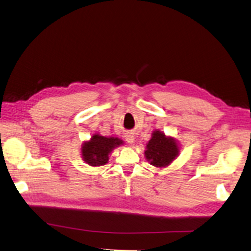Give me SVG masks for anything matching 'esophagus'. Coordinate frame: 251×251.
<instances>
[{"mask_svg":"<svg viewBox=\"0 0 251 251\" xmlns=\"http://www.w3.org/2000/svg\"><path fill=\"white\" fill-rule=\"evenodd\" d=\"M125 139H126V141L128 142V143H134V141H135V136L132 135V134H127L126 136H125Z\"/></svg>","mask_w":251,"mask_h":251,"instance_id":"obj_1","label":"esophagus"}]
</instances>
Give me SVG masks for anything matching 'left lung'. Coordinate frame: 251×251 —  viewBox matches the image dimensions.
<instances>
[{
  "instance_id": "obj_1",
  "label": "left lung",
  "mask_w": 251,
  "mask_h": 251,
  "mask_svg": "<svg viewBox=\"0 0 251 251\" xmlns=\"http://www.w3.org/2000/svg\"><path fill=\"white\" fill-rule=\"evenodd\" d=\"M179 142L174 137L166 136L162 130L155 129L147 143L145 156L154 167L165 168L179 156Z\"/></svg>"
}]
</instances>
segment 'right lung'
I'll return each instance as SVG.
<instances>
[{
    "mask_svg": "<svg viewBox=\"0 0 251 251\" xmlns=\"http://www.w3.org/2000/svg\"><path fill=\"white\" fill-rule=\"evenodd\" d=\"M123 145L124 141L119 137L94 134L89 140L82 143L81 155L83 161L89 166H103L109 162V156L112 151Z\"/></svg>",
    "mask_w": 251,
    "mask_h": 251,
    "instance_id": "add662e5",
    "label": "right lung"
}]
</instances>
